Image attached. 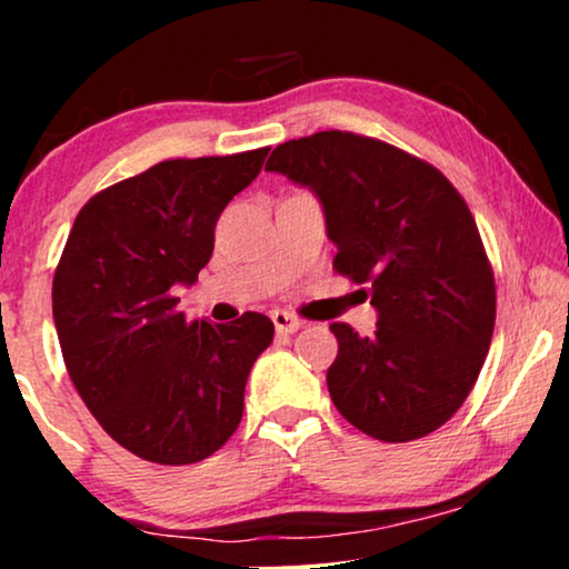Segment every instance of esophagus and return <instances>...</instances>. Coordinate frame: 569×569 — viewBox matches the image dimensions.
I'll use <instances>...</instances> for the list:
<instances>
[{"label": "esophagus", "mask_w": 569, "mask_h": 569, "mask_svg": "<svg viewBox=\"0 0 569 569\" xmlns=\"http://www.w3.org/2000/svg\"><path fill=\"white\" fill-rule=\"evenodd\" d=\"M271 321H274L279 333H295L302 326V318L287 313V310H271Z\"/></svg>", "instance_id": "1"}]
</instances>
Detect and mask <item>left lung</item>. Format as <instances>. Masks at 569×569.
<instances>
[{
	"label": "left lung",
	"instance_id": "obj_1",
	"mask_svg": "<svg viewBox=\"0 0 569 569\" xmlns=\"http://www.w3.org/2000/svg\"><path fill=\"white\" fill-rule=\"evenodd\" d=\"M321 199L333 271L370 284L378 329L339 341L326 383L339 415L370 438H425L461 409L492 345L497 292L479 228L430 162L352 131L279 144L267 162Z\"/></svg>",
	"mask_w": 569,
	"mask_h": 569
}]
</instances>
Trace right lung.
I'll return each mask as SVG.
<instances>
[{"instance_id":"add662e5","label":"right lung","mask_w":569,"mask_h":569,"mask_svg":"<svg viewBox=\"0 0 569 569\" xmlns=\"http://www.w3.org/2000/svg\"><path fill=\"white\" fill-rule=\"evenodd\" d=\"M267 154L162 160L98 191L69 230L51 287L67 372L100 427L144 461H204L243 417L274 323L186 321L173 287L197 282L222 209Z\"/></svg>"}]
</instances>
